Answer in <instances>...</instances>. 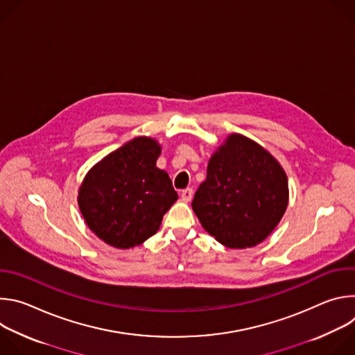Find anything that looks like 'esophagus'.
<instances>
[{
  "label": "esophagus",
  "instance_id": "34e87169",
  "mask_svg": "<svg viewBox=\"0 0 355 355\" xmlns=\"http://www.w3.org/2000/svg\"><path fill=\"white\" fill-rule=\"evenodd\" d=\"M192 195H193V189H192V188H185V189H182V192H181V198H182V200H185V202L191 200V199H192Z\"/></svg>",
  "mask_w": 355,
  "mask_h": 355
}]
</instances>
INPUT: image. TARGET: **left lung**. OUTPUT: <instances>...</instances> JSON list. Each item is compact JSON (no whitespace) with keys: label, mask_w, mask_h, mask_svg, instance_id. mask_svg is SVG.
<instances>
[{"label":"left lung","mask_w":355,"mask_h":355,"mask_svg":"<svg viewBox=\"0 0 355 355\" xmlns=\"http://www.w3.org/2000/svg\"><path fill=\"white\" fill-rule=\"evenodd\" d=\"M288 205V180L278 162L252 140L232 135L212 156L192 209L219 243L245 248L261 243Z\"/></svg>","instance_id":"1"}]
</instances>
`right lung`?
Segmentation results:
<instances>
[{
	"label": "right lung",
	"mask_w": 355,
	"mask_h": 355,
	"mask_svg": "<svg viewBox=\"0 0 355 355\" xmlns=\"http://www.w3.org/2000/svg\"><path fill=\"white\" fill-rule=\"evenodd\" d=\"M160 146L135 137L101 160L84 178L80 211L105 243L129 248L153 236L178 195L168 174L156 167Z\"/></svg>",
	"instance_id": "1"
}]
</instances>
